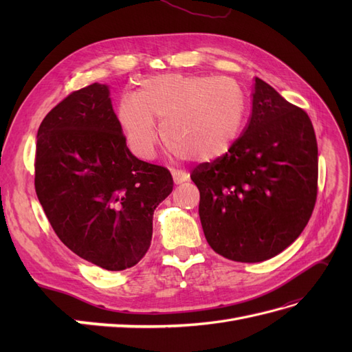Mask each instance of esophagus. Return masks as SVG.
Listing matches in <instances>:
<instances>
[{
	"instance_id": "1",
	"label": "esophagus",
	"mask_w": 352,
	"mask_h": 352,
	"mask_svg": "<svg viewBox=\"0 0 352 352\" xmlns=\"http://www.w3.org/2000/svg\"><path fill=\"white\" fill-rule=\"evenodd\" d=\"M172 175H173V180H175L176 185L182 184V182H186L188 177H189L185 172H180V170H173Z\"/></svg>"
}]
</instances>
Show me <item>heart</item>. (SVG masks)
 <instances>
[{"mask_svg": "<svg viewBox=\"0 0 352 352\" xmlns=\"http://www.w3.org/2000/svg\"><path fill=\"white\" fill-rule=\"evenodd\" d=\"M245 105V95L232 79L163 73L144 79L136 94L123 95L117 120L136 155H154L155 116L162 120L166 145L177 155L210 162L225 155L235 142Z\"/></svg>", "mask_w": 352, "mask_h": 352, "instance_id": "obj_1", "label": "heart"}]
</instances>
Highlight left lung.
<instances>
[{"label":"left lung","mask_w":352,"mask_h":352,"mask_svg":"<svg viewBox=\"0 0 352 352\" xmlns=\"http://www.w3.org/2000/svg\"><path fill=\"white\" fill-rule=\"evenodd\" d=\"M318 157L308 114L255 78L247 127L230 150L198 164L199 219L225 258L260 263L301 235L317 198Z\"/></svg>","instance_id":"1"}]
</instances>
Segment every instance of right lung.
<instances>
[{"label": "right lung", "mask_w": 352, "mask_h": 352, "mask_svg": "<svg viewBox=\"0 0 352 352\" xmlns=\"http://www.w3.org/2000/svg\"><path fill=\"white\" fill-rule=\"evenodd\" d=\"M35 190L56 235L80 258L132 267L153 238L154 210L173 190L168 170L126 145L107 85L60 101L36 135Z\"/></svg>", "instance_id": "right-lung-1"}]
</instances>
